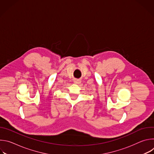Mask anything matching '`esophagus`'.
I'll use <instances>...</instances> for the list:
<instances>
[{"mask_svg": "<svg viewBox=\"0 0 154 154\" xmlns=\"http://www.w3.org/2000/svg\"><path fill=\"white\" fill-rule=\"evenodd\" d=\"M74 82L75 84H80L81 83V80L79 79H76L74 81Z\"/></svg>", "mask_w": 154, "mask_h": 154, "instance_id": "1", "label": "esophagus"}]
</instances>
